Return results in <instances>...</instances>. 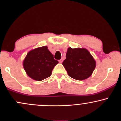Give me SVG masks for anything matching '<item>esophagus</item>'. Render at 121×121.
I'll use <instances>...</instances> for the list:
<instances>
[{"instance_id":"obj_1","label":"esophagus","mask_w":121,"mask_h":121,"mask_svg":"<svg viewBox=\"0 0 121 121\" xmlns=\"http://www.w3.org/2000/svg\"><path fill=\"white\" fill-rule=\"evenodd\" d=\"M59 62H60V63H62V61H63V59H61L59 60Z\"/></svg>"}]
</instances>
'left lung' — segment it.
Instances as JSON below:
<instances>
[{
    "instance_id": "obj_1",
    "label": "left lung",
    "mask_w": 121,
    "mask_h": 121,
    "mask_svg": "<svg viewBox=\"0 0 121 121\" xmlns=\"http://www.w3.org/2000/svg\"><path fill=\"white\" fill-rule=\"evenodd\" d=\"M62 65L70 77L77 80H83L91 76L96 62L85 48H68L66 59Z\"/></svg>"
}]
</instances>
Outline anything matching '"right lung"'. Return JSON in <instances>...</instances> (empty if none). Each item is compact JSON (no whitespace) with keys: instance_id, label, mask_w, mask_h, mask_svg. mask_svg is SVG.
Returning <instances> with one entry per match:
<instances>
[{"instance_id":"add662e5","label":"right lung","mask_w":121,"mask_h":121,"mask_svg":"<svg viewBox=\"0 0 121 121\" xmlns=\"http://www.w3.org/2000/svg\"><path fill=\"white\" fill-rule=\"evenodd\" d=\"M58 63L48 47L44 46L28 53L23 61V67L29 77L36 81H41L51 76Z\"/></svg>"}]
</instances>
